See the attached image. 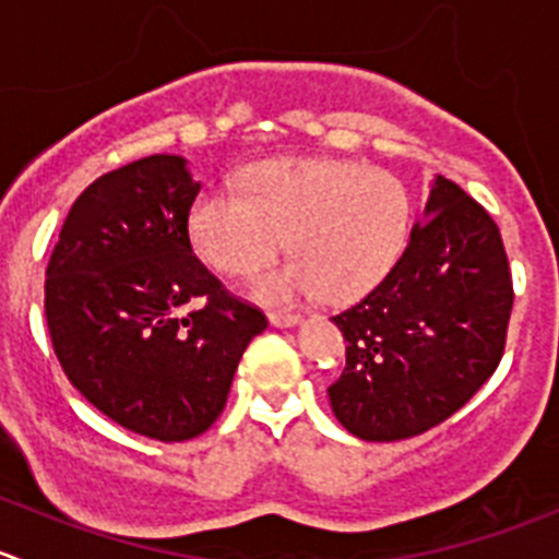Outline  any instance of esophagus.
I'll list each match as a JSON object with an SVG mask.
<instances>
[{"label": "esophagus", "mask_w": 559, "mask_h": 559, "mask_svg": "<svg viewBox=\"0 0 559 559\" xmlns=\"http://www.w3.org/2000/svg\"><path fill=\"white\" fill-rule=\"evenodd\" d=\"M270 324H273V328H295V324H300V317H297V313L273 311L270 313Z\"/></svg>", "instance_id": "1"}]
</instances>
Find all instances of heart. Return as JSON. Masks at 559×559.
I'll return each instance as SVG.
<instances>
[{
    "mask_svg": "<svg viewBox=\"0 0 559 559\" xmlns=\"http://www.w3.org/2000/svg\"><path fill=\"white\" fill-rule=\"evenodd\" d=\"M246 191L210 188L191 210L199 257L226 275H251L286 248L295 259L267 270L251 292L292 302L322 292L330 302L371 295L395 270L412 235V193L384 169L346 160L259 166Z\"/></svg>",
    "mask_w": 559,
    "mask_h": 559,
    "instance_id": "1",
    "label": "heart"
}]
</instances>
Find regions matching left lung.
<instances>
[{
	"label": "left lung",
	"instance_id": "1",
	"mask_svg": "<svg viewBox=\"0 0 559 559\" xmlns=\"http://www.w3.org/2000/svg\"><path fill=\"white\" fill-rule=\"evenodd\" d=\"M513 284L491 215L437 175L393 273L333 317L346 368L328 388L349 435L395 442L462 409L500 366Z\"/></svg>",
	"mask_w": 559,
	"mask_h": 559
}]
</instances>
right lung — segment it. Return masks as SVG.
<instances>
[{"label":"right lung","mask_w":559,"mask_h":559,"mask_svg":"<svg viewBox=\"0 0 559 559\" xmlns=\"http://www.w3.org/2000/svg\"><path fill=\"white\" fill-rule=\"evenodd\" d=\"M199 191L182 155L97 177L46 270L62 371L114 424L160 442L193 440L218 420L242 352L267 328L193 253Z\"/></svg>","instance_id":"right-lung-1"}]
</instances>
